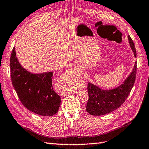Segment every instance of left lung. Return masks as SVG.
<instances>
[{
    "instance_id": "obj_1",
    "label": "left lung",
    "mask_w": 149,
    "mask_h": 149,
    "mask_svg": "<svg viewBox=\"0 0 149 149\" xmlns=\"http://www.w3.org/2000/svg\"><path fill=\"white\" fill-rule=\"evenodd\" d=\"M128 39L131 49L136 57L137 53L134 42L130 36L128 37ZM136 72L137 62H135L132 72L124 84L112 90H102L95 85L88 83V99L86 105L87 112L92 116H99L110 113L119 108L128 97L134 86Z\"/></svg>"
}]
</instances>
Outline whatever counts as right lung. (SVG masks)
Masks as SVG:
<instances>
[{
    "label": "right lung",
    "mask_w": 149,
    "mask_h": 149,
    "mask_svg": "<svg viewBox=\"0 0 149 149\" xmlns=\"http://www.w3.org/2000/svg\"><path fill=\"white\" fill-rule=\"evenodd\" d=\"M12 85L25 108L42 116H52L61 105V97L52 87L53 72L31 74L21 66L16 57L15 47L10 58Z\"/></svg>",
    "instance_id": "obj_1"
}]
</instances>
